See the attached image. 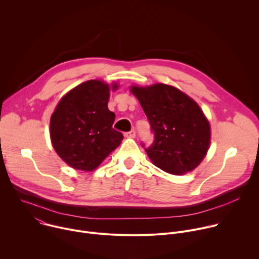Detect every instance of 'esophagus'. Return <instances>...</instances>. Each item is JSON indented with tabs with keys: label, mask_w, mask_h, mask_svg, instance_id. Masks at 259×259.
Here are the masks:
<instances>
[{
	"label": "esophagus",
	"mask_w": 259,
	"mask_h": 259,
	"mask_svg": "<svg viewBox=\"0 0 259 259\" xmlns=\"http://www.w3.org/2000/svg\"><path fill=\"white\" fill-rule=\"evenodd\" d=\"M125 136L128 137V138H134L135 137V131L134 130H131L129 132H126L125 133Z\"/></svg>",
	"instance_id": "34e87169"
}]
</instances>
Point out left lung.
<instances>
[{
    "mask_svg": "<svg viewBox=\"0 0 259 259\" xmlns=\"http://www.w3.org/2000/svg\"><path fill=\"white\" fill-rule=\"evenodd\" d=\"M154 133L150 146L141 145L158 168L182 175L205 158L210 144V125L195 100L175 87L155 84L132 86Z\"/></svg>",
    "mask_w": 259,
    "mask_h": 259,
    "instance_id": "obj_1",
    "label": "left lung"
}]
</instances>
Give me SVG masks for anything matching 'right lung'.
<instances>
[{
  "label": "right lung",
  "mask_w": 259,
  "mask_h": 259,
  "mask_svg": "<svg viewBox=\"0 0 259 259\" xmlns=\"http://www.w3.org/2000/svg\"><path fill=\"white\" fill-rule=\"evenodd\" d=\"M108 98V84L90 80L57 104L50 120V137L55 152L70 167L96 169L123 140V134L113 128L116 115L107 107Z\"/></svg>",
  "instance_id": "1"
}]
</instances>
